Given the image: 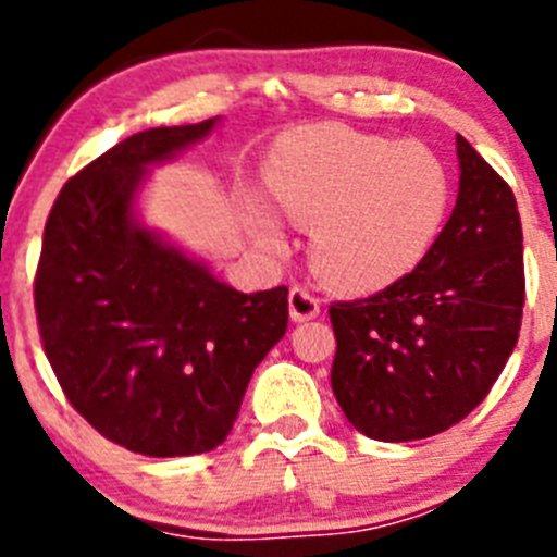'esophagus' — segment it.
<instances>
[{
    "mask_svg": "<svg viewBox=\"0 0 557 557\" xmlns=\"http://www.w3.org/2000/svg\"><path fill=\"white\" fill-rule=\"evenodd\" d=\"M321 312V301H318V295L307 287H293L289 289V318L295 323L312 321Z\"/></svg>",
    "mask_w": 557,
    "mask_h": 557,
    "instance_id": "34e87169",
    "label": "esophagus"
}]
</instances>
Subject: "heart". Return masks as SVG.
<instances>
[{
  "label": "heart",
  "mask_w": 557,
  "mask_h": 557,
  "mask_svg": "<svg viewBox=\"0 0 557 557\" xmlns=\"http://www.w3.org/2000/svg\"><path fill=\"white\" fill-rule=\"evenodd\" d=\"M275 203L312 225V264L339 293H376L424 262L444 231L451 186L444 161L418 141L346 125L287 133L268 161ZM270 250L287 248L268 209L253 218Z\"/></svg>",
  "instance_id": "obj_1"
}]
</instances>
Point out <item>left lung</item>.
<instances>
[{"instance_id": "left-lung-1", "label": "left lung", "mask_w": 557, "mask_h": 557, "mask_svg": "<svg viewBox=\"0 0 557 557\" xmlns=\"http://www.w3.org/2000/svg\"><path fill=\"white\" fill-rule=\"evenodd\" d=\"M449 223L401 282L329 307L332 391L348 424L401 444L449 430L488 396L524 307L521 220L510 186L457 136Z\"/></svg>"}]
</instances>
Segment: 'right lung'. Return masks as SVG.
Returning <instances> with one entry per match:
<instances>
[{
  "instance_id": "obj_1",
  "label": "right lung",
  "mask_w": 557,
  "mask_h": 557,
  "mask_svg": "<svg viewBox=\"0 0 557 557\" xmlns=\"http://www.w3.org/2000/svg\"><path fill=\"white\" fill-rule=\"evenodd\" d=\"M214 122L127 136L63 184L44 225L33 284L44 354L69 405L136 455L223 444L253 368L287 332V287L236 293L133 220L147 166Z\"/></svg>"
}]
</instances>
